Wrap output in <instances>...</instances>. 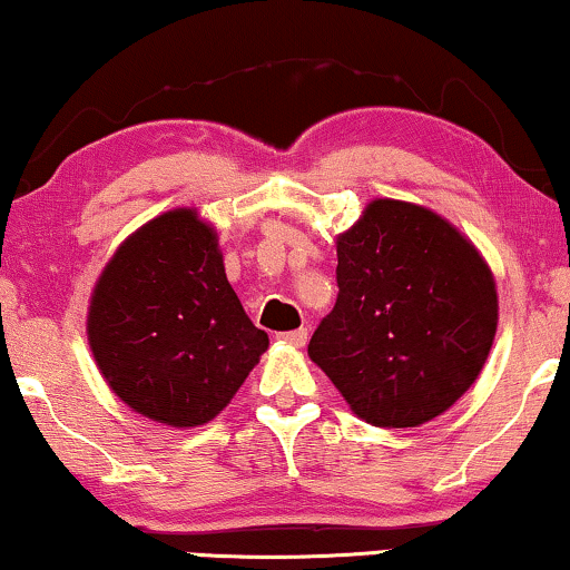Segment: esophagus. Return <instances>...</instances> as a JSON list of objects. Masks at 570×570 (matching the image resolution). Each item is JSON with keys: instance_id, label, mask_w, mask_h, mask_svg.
Returning <instances> with one entry per match:
<instances>
[{"instance_id": "obj_1", "label": "esophagus", "mask_w": 570, "mask_h": 570, "mask_svg": "<svg viewBox=\"0 0 570 570\" xmlns=\"http://www.w3.org/2000/svg\"><path fill=\"white\" fill-rule=\"evenodd\" d=\"M279 340L283 342H287V345H295V347H303L306 345V340H308V330H293V332H279L277 334Z\"/></svg>"}]
</instances>
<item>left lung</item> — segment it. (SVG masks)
I'll list each match as a JSON object with an SVG mask.
<instances>
[{
	"label": "left lung",
	"instance_id": "left-lung-1",
	"mask_svg": "<svg viewBox=\"0 0 570 570\" xmlns=\"http://www.w3.org/2000/svg\"><path fill=\"white\" fill-rule=\"evenodd\" d=\"M337 287L308 355L365 423L423 425L478 379L495 337V283L443 217L371 202L337 238Z\"/></svg>",
	"mask_w": 570,
	"mask_h": 570
}]
</instances>
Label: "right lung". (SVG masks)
<instances>
[{
    "label": "right lung",
    "instance_id": "1",
    "mask_svg": "<svg viewBox=\"0 0 570 570\" xmlns=\"http://www.w3.org/2000/svg\"><path fill=\"white\" fill-rule=\"evenodd\" d=\"M88 337L108 386L139 415L191 428L233 400L267 350L191 209L155 217L100 275Z\"/></svg>",
    "mask_w": 570,
    "mask_h": 570
}]
</instances>
